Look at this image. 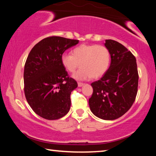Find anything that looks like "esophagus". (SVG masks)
<instances>
[{
	"label": "esophagus",
	"mask_w": 156,
	"mask_h": 156,
	"mask_svg": "<svg viewBox=\"0 0 156 156\" xmlns=\"http://www.w3.org/2000/svg\"><path fill=\"white\" fill-rule=\"evenodd\" d=\"M78 85L79 87H83L84 85V83H78Z\"/></svg>",
	"instance_id": "esophagus-1"
}]
</instances>
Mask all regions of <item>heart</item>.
Here are the masks:
<instances>
[{"mask_svg":"<svg viewBox=\"0 0 156 156\" xmlns=\"http://www.w3.org/2000/svg\"><path fill=\"white\" fill-rule=\"evenodd\" d=\"M62 67L68 72H75L72 77L77 80H87L101 77L106 73L111 62V54L107 47L100 44H83L73 48L72 54L63 53L60 56Z\"/></svg>","mask_w":156,"mask_h":156,"instance_id":"b5f03b06","label":"heart"}]
</instances>
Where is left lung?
<instances>
[{
	"mask_svg": "<svg viewBox=\"0 0 156 156\" xmlns=\"http://www.w3.org/2000/svg\"><path fill=\"white\" fill-rule=\"evenodd\" d=\"M111 64L99 80L91 84L93 94L89 100L90 110L100 119L113 120L121 117L135 101L138 73L135 56L117 41H105Z\"/></svg>",
	"mask_w": 156,
	"mask_h": 156,
	"instance_id": "1",
	"label": "left lung"
}]
</instances>
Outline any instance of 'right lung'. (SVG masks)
Returning <instances> with one entry per match:
<instances>
[{
	"mask_svg": "<svg viewBox=\"0 0 156 156\" xmlns=\"http://www.w3.org/2000/svg\"><path fill=\"white\" fill-rule=\"evenodd\" d=\"M78 43L63 37H48L28 55L24 69L25 98L34 112L44 119H59L70 109V95L78 84L68 76L60 56Z\"/></svg>",
	"mask_w": 156,
	"mask_h": 156,
	"instance_id": "1",
	"label": "right lung"
}]
</instances>
